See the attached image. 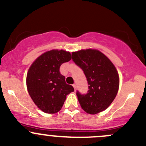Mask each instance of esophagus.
Masks as SVG:
<instances>
[{"label":"esophagus","mask_w":146,"mask_h":146,"mask_svg":"<svg viewBox=\"0 0 146 146\" xmlns=\"http://www.w3.org/2000/svg\"><path fill=\"white\" fill-rule=\"evenodd\" d=\"M72 86H73V87H74V90H76V88H77V85H76L75 84H73V85H72Z\"/></svg>","instance_id":"1"}]
</instances>
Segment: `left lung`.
<instances>
[{"instance_id": "obj_1", "label": "left lung", "mask_w": 146, "mask_h": 146, "mask_svg": "<svg viewBox=\"0 0 146 146\" xmlns=\"http://www.w3.org/2000/svg\"><path fill=\"white\" fill-rule=\"evenodd\" d=\"M72 59L82 69L89 84L87 94L77 92L82 108L92 115L105 110L118 92L120 81L115 66L104 54L92 48L72 52Z\"/></svg>"}]
</instances>
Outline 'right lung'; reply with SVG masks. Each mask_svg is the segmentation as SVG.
I'll return each mask as SVG.
<instances>
[{"mask_svg":"<svg viewBox=\"0 0 146 146\" xmlns=\"http://www.w3.org/2000/svg\"><path fill=\"white\" fill-rule=\"evenodd\" d=\"M71 54L64 50H51L38 56L29 68L26 85L34 103L46 113H56L62 109L66 95L74 92L67 84L59 68L71 60Z\"/></svg>","mask_w":146,"mask_h":146,"instance_id":"add662e5","label":"right lung"}]
</instances>
